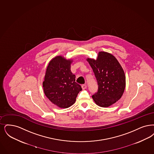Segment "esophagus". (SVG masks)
<instances>
[{
    "label": "esophagus",
    "instance_id": "obj_1",
    "mask_svg": "<svg viewBox=\"0 0 154 154\" xmlns=\"http://www.w3.org/2000/svg\"><path fill=\"white\" fill-rule=\"evenodd\" d=\"M81 87H82V89H85L87 86H86V85H85V84H83V85H82Z\"/></svg>",
    "mask_w": 154,
    "mask_h": 154
}]
</instances>
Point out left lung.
<instances>
[{"instance_id": "left-lung-1", "label": "left lung", "mask_w": 154, "mask_h": 154, "mask_svg": "<svg viewBox=\"0 0 154 154\" xmlns=\"http://www.w3.org/2000/svg\"><path fill=\"white\" fill-rule=\"evenodd\" d=\"M97 82V92L92 95L96 104L108 107L123 95L125 77L123 68L116 58L106 52H99L97 59H88Z\"/></svg>"}]
</instances>
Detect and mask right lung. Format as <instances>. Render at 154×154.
I'll use <instances>...</instances> for the list:
<instances>
[{"mask_svg":"<svg viewBox=\"0 0 154 154\" xmlns=\"http://www.w3.org/2000/svg\"><path fill=\"white\" fill-rule=\"evenodd\" d=\"M71 62L61 56L53 58L49 63L43 82L46 96L60 108H67L73 104L82 91L70 70Z\"/></svg>","mask_w":154,"mask_h":154,"instance_id":"right-lung-1","label":"right lung"}]
</instances>
